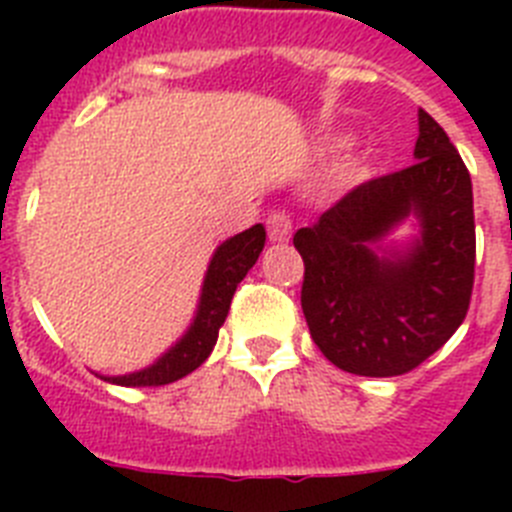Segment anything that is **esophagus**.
I'll return each mask as SVG.
<instances>
[{
    "instance_id": "1",
    "label": "esophagus",
    "mask_w": 512,
    "mask_h": 512,
    "mask_svg": "<svg viewBox=\"0 0 512 512\" xmlns=\"http://www.w3.org/2000/svg\"><path fill=\"white\" fill-rule=\"evenodd\" d=\"M266 230H269L271 243H289V238H292V217L284 210H274L266 217Z\"/></svg>"
}]
</instances>
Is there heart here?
<instances>
[{"label": "heart", "mask_w": 512, "mask_h": 512, "mask_svg": "<svg viewBox=\"0 0 512 512\" xmlns=\"http://www.w3.org/2000/svg\"><path fill=\"white\" fill-rule=\"evenodd\" d=\"M338 146H346V140H338Z\"/></svg>", "instance_id": "1"}]
</instances>
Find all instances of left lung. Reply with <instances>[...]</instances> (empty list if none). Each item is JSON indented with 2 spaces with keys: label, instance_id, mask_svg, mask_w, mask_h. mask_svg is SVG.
I'll return each instance as SVG.
<instances>
[{
  "label": "left lung",
  "instance_id": "1",
  "mask_svg": "<svg viewBox=\"0 0 512 512\" xmlns=\"http://www.w3.org/2000/svg\"><path fill=\"white\" fill-rule=\"evenodd\" d=\"M408 169L359 184L295 233L305 261L302 312L330 364L361 377L413 372L467 318L474 287L472 179L425 110ZM415 214L408 252L378 243Z\"/></svg>",
  "mask_w": 512,
  "mask_h": 512
}]
</instances>
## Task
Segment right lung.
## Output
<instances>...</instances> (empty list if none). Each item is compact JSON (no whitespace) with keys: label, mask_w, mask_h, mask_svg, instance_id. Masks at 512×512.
<instances>
[{"label":"right lung","mask_w":512,"mask_h":512,"mask_svg":"<svg viewBox=\"0 0 512 512\" xmlns=\"http://www.w3.org/2000/svg\"><path fill=\"white\" fill-rule=\"evenodd\" d=\"M264 243L266 230L259 223L228 238L223 246H217L215 256L207 266L200 307H197L194 323L189 325L187 333L148 369L122 374V377H102L104 382L120 384V387H161V384H171L192 374L210 356L217 341V330L228 318L235 287L243 282L248 269L256 264L259 253L264 251Z\"/></svg>","instance_id":"right-lung-1"}]
</instances>
